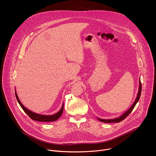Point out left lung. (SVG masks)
Instances as JSON below:
<instances>
[{"mask_svg":"<svg viewBox=\"0 0 156 156\" xmlns=\"http://www.w3.org/2000/svg\"><path fill=\"white\" fill-rule=\"evenodd\" d=\"M141 81L140 80V86H139V91H138V94L137 95V98L135 101V102L133 103V104L131 105V107L129 108V109L128 110H127L126 112L123 114L122 116H120L119 118L115 119H110V120H104V119H98V120L102 122H104V123H118L120 122L121 121H122L123 120H124L131 112L132 110H133V108H135L136 103L138 102L141 96Z\"/></svg>","mask_w":156,"mask_h":156,"instance_id":"8db88e82","label":"left lung"}]
</instances>
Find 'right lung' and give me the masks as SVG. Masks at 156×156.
Listing matches in <instances>:
<instances>
[{
	"mask_svg": "<svg viewBox=\"0 0 156 156\" xmlns=\"http://www.w3.org/2000/svg\"><path fill=\"white\" fill-rule=\"evenodd\" d=\"M15 96L16 98L19 103V104L20 105V106L21 107V108H23V110L25 111V112L33 120H36V121H38V122H54L57 120L58 119H59L60 117V116L62 115L63 111V104L61 110L59 111L58 112H57V114L52 115H39V114H35L31 111L28 110L27 108H25L23 104L21 103V102L20 101L18 97L16 94V93H15Z\"/></svg>",
	"mask_w": 156,
	"mask_h": 156,
	"instance_id": "add662e5",
	"label": "right lung"
}]
</instances>
